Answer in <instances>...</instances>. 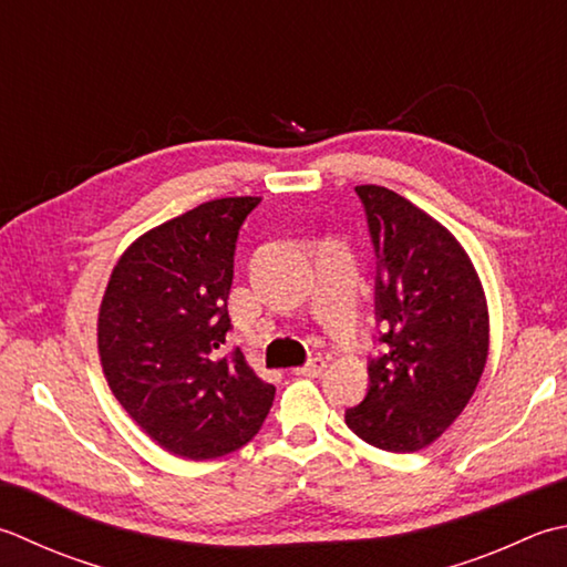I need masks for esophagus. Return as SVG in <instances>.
Here are the masks:
<instances>
[{"mask_svg":"<svg viewBox=\"0 0 567 567\" xmlns=\"http://www.w3.org/2000/svg\"><path fill=\"white\" fill-rule=\"evenodd\" d=\"M327 361L324 359H312L307 365H299V369H292L295 375H305V379H317V375L324 373Z\"/></svg>","mask_w":567,"mask_h":567,"instance_id":"esophagus-1","label":"esophagus"}]
</instances>
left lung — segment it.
Instances as JSON below:
<instances>
[{
	"label": "left lung",
	"instance_id": "obj_1",
	"mask_svg": "<svg viewBox=\"0 0 567 567\" xmlns=\"http://www.w3.org/2000/svg\"><path fill=\"white\" fill-rule=\"evenodd\" d=\"M357 194L379 272L375 319L383 353L347 425L385 452L432 445L467 408L489 353V312L470 255L452 233L385 186Z\"/></svg>",
	"mask_w": 567,
	"mask_h": 567
}]
</instances>
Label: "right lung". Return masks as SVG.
<instances>
[{
    "label": "right lung",
    "instance_id": "right-lung-1",
    "mask_svg": "<svg viewBox=\"0 0 567 567\" xmlns=\"http://www.w3.org/2000/svg\"><path fill=\"white\" fill-rule=\"evenodd\" d=\"M258 196L216 198L140 236L110 275L97 351L110 391L166 452L216 460L258 435L275 398L240 349L224 357L243 220Z\"/></svg>",
    "mask_w": 567,
    "mask_h": 567
}]
</instances>
